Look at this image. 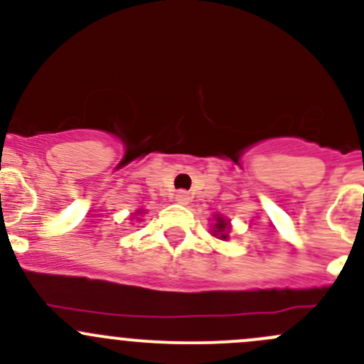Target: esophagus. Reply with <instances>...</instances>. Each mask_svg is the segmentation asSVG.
<instances>
[{
    "mask_svg": "<svg viewBox=\"0 0 364 364\" xmlns=\"http://www.w3.org/2000/svg\"><path fill=\"white\" fill-rule=\"evenodd\" d=\"M190 200H192V196H190L186 190H179V192L176 193V203L178 204H188Z\"/></svg>",
    "mask_w": 364,
    "mask_h": 364,
    "instance_id": "obj_1",
    "label": "esophagus"
}]
</instances>
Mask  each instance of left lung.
I'll list each match as a JSON object with an SVG mask.
<instances>
[{
    "mask_svg": "<svg viewBox=\"0 0 364 364\" xmlns=\"http://www.w3.org/2000/svg\"><path fill=\"white\" fill-rule=\"evenodd\" d=\"M227 230H229V223H227L222 216H218L215 223V236H220L222 240H227Z\"/></svg>",
    "mask_w": 364,
    "mask_h": 364,
    "instance_id": "obj_1",
    "label": "left lung"
}]
</instances>
